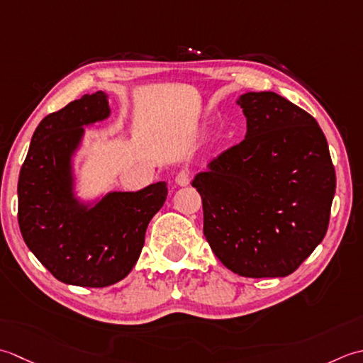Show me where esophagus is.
Masks as SVG:
<instances>
[{
  "instance_id": "1",
  "label": "esophagus",
  "mask_w": 363,
  "mask_h": 363,
  "mask_svg": "<svg viewBox=\"0 0 363 363\" xmlns=\"http://www.w3.org/2000/svg\"><path fill=\"white\" fill-rule=\"evenodd\" d=\"M191 182V171L189 169H182V171L177 174L175 177V183L179 184V186H188Z\"/></svg>"
}]
</instances>
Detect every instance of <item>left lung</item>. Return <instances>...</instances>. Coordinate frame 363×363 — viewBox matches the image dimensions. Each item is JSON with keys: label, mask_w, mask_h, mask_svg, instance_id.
<instances>
[{"label": "left lung", "mask_w": 363, "mask_h": 363, "mask_svg": "<svg viewBox=\"0 0 363 363\" xmlns=\"http://www.w3.org/2000/svg\"><path fill=\"white\" fill-rule=\"evenodd\" d=\"M236 103L246 138L192 180L203 235L235 274L285 277L328 232L335 194L328 140L312 116L276 92H247Z\"/></svg>", "instance_id": "left-lung-1"}]
</instances>
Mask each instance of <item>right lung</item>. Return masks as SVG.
<instances>
[{
	"mask_svg": "<svg viewBox=\"0 0 363 363\" xmlns=\"http://www.w3.org/2000/svg\"><path fill=\"white\" fill-rule=\"evenodd\" d=\"M108 95H84L35 128L18 177V225L29 250L57 280L103 288L130 274L150 219L166 202V182L108 192L94 205L73 192L72 158L84 127L108 119Z\"/></svg>",
	"mask_w": 363,
	"mask_h": 363,
	"instance_id": "1",
	"label": "right lung"
}]
</instances>
